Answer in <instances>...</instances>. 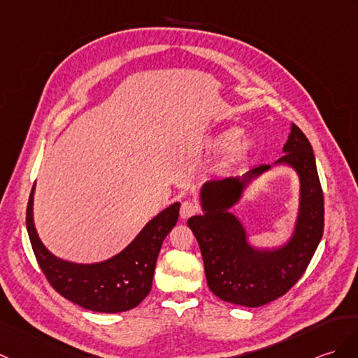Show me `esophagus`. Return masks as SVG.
I'll use <instances>...</instances> for the list:
<instances>
[{
	"instance_id": "1",
	"label": "esophagus",
	"mask_w": 358,
	"mask_h": 358,
	"mask_svg": "<svg viewBox=\"0 0 358 358\" xmlns=\"http://www.w3.org/2000/svg\"><path fill=\"white\" fill-rule=\"evenodd\" d=\"M198 212V206L194 203V201H185L181 204V209H180V217L181 220H187L192 217V215H195Z\"/></svg>"
}]
</instances>
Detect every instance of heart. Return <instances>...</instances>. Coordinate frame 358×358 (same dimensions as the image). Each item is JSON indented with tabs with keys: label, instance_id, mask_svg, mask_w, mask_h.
<instances>
[{
	"label": "heart",
	"instance_id": "1",
	"mask_svg": "<svg viewBox=\"0 0 358 358\" xmlns=\"http://www.w3.org/2000/svg\"><path fill=\"white\" fill-rule=\"evenodd\" d=\"M236 137V131H226L222 132V134H220L217 138H215L213 141V146L217 149H224L227 148L229 145H231V141L235 140ZM248 145H250V140H248L247 137H239L236 141H235V149L236 151H244V149L248 148Z\"/></svg>",
	"mask_w": 358,
	"mask_h": 358
}]
</instances>
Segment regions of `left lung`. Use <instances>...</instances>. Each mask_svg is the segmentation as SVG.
<instances>
[{
    "mask_svg": "<svg viewBox=\"0 0 358 358\" xmlns=\"http://www.w3.org/2000/svg\"><path fill=\"white\" fill-rule=\"evenodd\" d=\"M274 164H261L244 176L206 181L199 189L203 215L187 220L203 255L207 285L221 301L248 308L284 296L301 279L323 235V194L311 143L294 123ZM274 165L293 169L299 178L295 224L284 243L252 245L240 219L231 212L256 178Z\"/></svg>",
    "mask_w": 358,
    "mask_h": 358,
    "instance_id": "obj_1",
    "label": "left lung"
}]
</instances>
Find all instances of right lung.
<instances>
[{
  "instance_id": "obj_1",
  "label": "right lung",
  "mask_w": 358,
  "mask_h": 358,
  "mask_svg": "<svg viewBox=\"0 0 358 358\" xmlns=\"http://www.w3.org/2000/svg\"><path fill=\"white\" fill-rule=\"evenodd\" d=\"M35 186L27 206V231L41 270L57 293L82 308L122 313L136 308L151 292L155 262L163 239L176 227L180 203L149 220L137 236L117 255L99 262H73L53 255L41 241L33 217Z\"/></svg>"
}]
</instances>
